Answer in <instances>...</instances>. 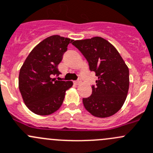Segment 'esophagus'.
I'll list each match as a JSON object with an SVG mask.
<instances>
[{
    "label": "esophagus",
    "mask_w": 153,
    "mask_h": 153,
    "mask_svg": "<svg viewBox=\"0 0 153 153\" xmlns=\"http://www.w3.org/2000/svg\"><path fill=\"white\" fill-rule=\"evenodd\" d=\"M81 81H80V80H78V81H75V82H74V84H75V85H79V84H81Z\"/></svg>",
    "instance_id": "esophagus-1"
}]
</instances>
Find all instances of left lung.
<instances>
[{
  "instance_id": "8db88e82",
  "label": "left lung",
  "mask_w": 153,
  "mask_h": 153,
  "mask_svg": "<svg viewBox=\"0 0 153 153\" xmlns=\"http://www.w3.org/2000/svg\"><path fill=\"white\" fill-rule=\"evenodd\" d=\"M98 77L92 95L83 99L84 108L93 116L109 117L120 110L129 88V70L116 48L102 37L73 40Z\"/></svg>"
}]
</instances>
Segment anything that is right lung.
Segmentation results:
<instances>
[{
  "mask_svg": "<svg viewBox=\"0 0 153 153\" xmlns=\"http://www.w3.org/2000/svg\"><path fill=\"white\" fill-rule=\"evenodd\" d=\"M73 40L58 35L51 36L36 45L24 62L19 75V88L30 111L41 116L57 111L63 104L66 91L72 81H56L57 66L67 46Z\"/></svg>",
  "mask_w": 153,
  "mask_h": 153,
  "instance_id": "right-lung-1",
  "label": "right lung"
}]
</instances>
